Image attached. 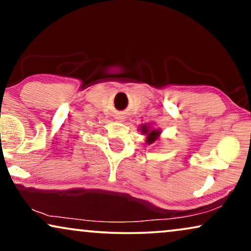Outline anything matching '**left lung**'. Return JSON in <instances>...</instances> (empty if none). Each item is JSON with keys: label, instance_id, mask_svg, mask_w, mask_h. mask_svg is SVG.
Listing matches in <instances>:
<instances>
[{"label": "left lung", "instance_id": "obj_1", "mask_svg": "<svg viewBox=\"0 0 251 251\" xmlns=\"http://www.w3.org/2000/svg\"><path fill=\"white\" fill-rule=\"evenodd\" d=\"M139 131L146 136V143L149 145L155 143L161 133L160 129H153L150 125H142L139 126Z\"/></svg>", "mask_w": 251, "mask_h": 251}]
</instances>
